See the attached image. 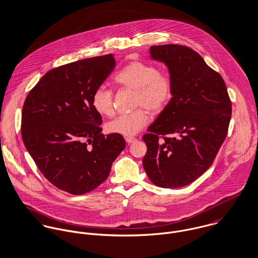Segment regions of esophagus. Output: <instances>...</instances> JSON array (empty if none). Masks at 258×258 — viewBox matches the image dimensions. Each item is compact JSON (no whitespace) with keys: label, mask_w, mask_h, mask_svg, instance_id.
<instances>
[{"label":"esophagus","mask_w":258,"mask_h":258,"mask_svg":"<svg viewBox=\"0 0 258 258\" xmlns=\"http://www.w3.org/2000/svg\"><path fill=\"white\" fill-rule=\"evenodd\" d=\"M125 140H126V142H127V143L131 144V143H133V142H135V141H136V138H134V137H126V138H125Z\"/></svg>","instance_id":"34e87169"}]
</instances>
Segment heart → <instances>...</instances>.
I'll return each instance as SVG.
<instances>
[{
	"instance_id": "heart-1",
	"label": "heart",
	"mask_w": 258,
	"mask_h": 258,
	"mask_svg": "<svg viewBox=\"0 0 258 258\" xmlns=\"http://www.w3.org/2000/svg\"><path fill=\"white\" fill-rule=\"evenodd\" d=\"M123 87L135 90L134 106L141 108L121 114L106 124L109 133L134 136L149 122L147 112L159 113L164 110L173 94V82L170 75L159 71L155 66L144 61H133L119 71L114 77ZM93 109L100 115L110 116L113 113L112 92L105 86L97 87L91 97Z\"/></svg>"
}]
</instances>
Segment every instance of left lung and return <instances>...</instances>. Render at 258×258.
<instances>
[{
    "mask_svg": "<svg viewBox=\"0 0 258 258\" xmlns=\"http://www.w3.org/2000/svg\"><path fill=\"white\" fill-rule=\"evenodd\" d=\"M150 57L168 68L173 94L143 136V167L153 184L180 187L212 166L227 134L231 102L220 74L191 48L154 45Z\"/></svg>",
    "mask_w": 258,
    "mask_h": 258,
    "instance_id": "obj_1",
    "label": "left lung"
}]
</instances>
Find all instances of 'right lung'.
<instances>
[{"label":"right lung","mask_w":258,"mask_h":258,"mask_svg":"<svg viewBox=\"0 0 258 258\" xmlns=\"http://www.w3.org/2000/svg\"><path fill=\"white\" fill-rule=\"evenodd\" d=\"M115 64L113 54H106L53 69L25 100L24 144L47 181L70 194L82 195L102 184L126 146L120 134L101 133V115L91 104L94 90Z\"/></svg>","instance_id":"obj_1"}]
</instances>
